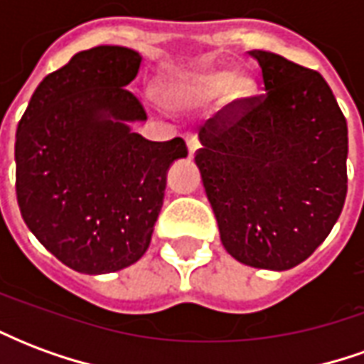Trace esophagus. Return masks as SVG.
Returning <instances> with one entry per match:
<instances>
[{
    "label": "esophagus",
    "instance_id": "34e87169",
    "mask_svg": "<svg viewBox=\"0 0 364 364\" xmlns=\"http://www.w3.org/2000/svg\"><path fill=\"white\" fill-rule=\"evenodd\" d=\"M185 142H187V148H189V156H193V154L198 150L197 134H195V132H187V134H185Z\"/></svg>",
    "mask_w": 364,
    "mask_h": 364
}]
</instances>
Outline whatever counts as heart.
Instances as JSON below:
<instances>
[{
    "label": "heart",
    "mask_w": 364,
    "mask_h": 364,
    "mask_svg": "<svg viewBox=\"0 0 364 364\" xmlns=\"http://www.w3.org/2000/svg\"><path fill=\"white\" fill-rule=\"evenodd\" d=\"M228 87V99L232 103H244L247 97L253 95L255 82L252 75L247 74H232L228 68H216L206 70L197 77H193L187 85H181L175 90L173 95L179 101L187 99H208L222 93Z\"/></svg>",
    "instance_id": "obj_1"
}]
</instances>
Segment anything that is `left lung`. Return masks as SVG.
Here are the masks:
<instances>
[{
  "mask_svg": "<svg viewBox=\"0 0 364 364\" xmlns=\"http://www.w3.org/2000/svg\"><path fill=\"white\" fill-rule=\"evenodd\" d=\"M263 93L230 103L200 128L195 154L226 252L287 271L328 237L347 195V122L316 70L247 52Z\"/></svg>",
  "mask_w": 364,
  "mask_h": 364,
  "instance_id": "8db88e82",
  "label": "left lung"
}]
</instances>
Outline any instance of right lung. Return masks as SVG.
Returning <instances> with one entry per match:
<instances>
[{"mask_svg": "<svg viewBox=\"0 0 364 364\" xmlns=\"http://www.w3.org/2000/svg\"><path fill=\"white\" fill-rule=\"evenodd\" d=\"M140 62L124 46L77 52L41 82L17 127L23 220L77 273H112L142 257L167 169L187 156L183 138L150 142L128 128L146 120L140 99L127 90Z\"/></svg>", "mask_w": 364, "mask_h": 364, "instance_id": "right-lung-1", "label": "right lung"}]
</instances>
